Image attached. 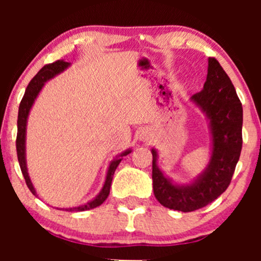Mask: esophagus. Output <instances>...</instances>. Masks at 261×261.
<instances>
[{"mask_svg": "<svg viewBox=\"0 0 261 261\" xmlns=\"http://www.w3.org/2000/svg\"><path fill=\"white\" fill-rule=\"evenodd\" d=\"M148 139V133L147 131H141V134H140V140H147Z\"/></svg>", "mask_w": 261, "mask_h": 261, "instance_id": "esophagus-1", "label": "esophagus"}]
</instances>
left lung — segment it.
I'll use <instances>...</instances> for the list:
<instances>
[{"mask_svg": "<svg viewBox=\"0 0 261 261\" xmlns=\"http://www.w3.org/2000/svg\"><path fill=\"white\" fill-rule=\"evenodd\" d=\"M190 100L205 114L211 135V157L201 174L189 184L174 182L158 167L157 149H151L155 199L164 207L181 212L201 208L224 193L234 173L243 143V108L232 81L216 59H208L203 88Z\"/></svg>", "mask_w": 261, "mask_h": 261, "instance_id": "left-lung-1", "label": "left lung"}]
</instances>
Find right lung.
<instances>
[{"instance_id":"right-lung-1","label":"right lung","mask_w":261,"mask_h":261,"mask_svg":"<svg viewBox=\"0 0 261 261\" xmlns=\"http://www.w3.org/2000/svg\"><path fill=\"white\" fill-rule=\"evenodd\" d=\"M71 66L70 62H66L64 60H59V61L53 62V64L45 65L43 68H41L39 72L35 74L34 79H33L31 82H29L28 87H27L24 95H23L22 101L19 104V110H18V133H17V155H18V162H19L20 170H22L23 176H24L27 185H28L29 190L32 191L33 195L38 196L37 190H35L34 185L31 180V176H29L28 168H27V158H25V137H27V121H28L29 113H31V109L34 104L35 99L40 93L41 89L45 85V82H47L49 80L54 79L55 76H58L61 72H64L66 68H68ZM131 153V148L126 149L125 152H122L119 155H116L114 160L109 163V167H108V172L106 176V181H104L103 188L99 191L97 196L94 199H92L91 201L83 203L81 206H76V207H70V208H62L65 211H87V210H92L97 206H99L106 201V199L109 195L110 193V185H112L113 175L115 173V169L118 168V166L120 164L124 155H127Z\"/></svg>"}]
</instances>
